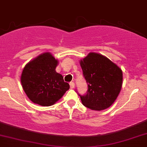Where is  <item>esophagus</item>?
<instances>
[{
    "instance_id": "obj_1",
    "label": "esophagus",
    "mask_w": 147,
    "mask_h": 147,
    "mask_svg": "<svg viewBox=\"0 0 147 147\" xmlns=\"http://www.w3.org/2000/svg\"><path fill=\"white\" fill-rule=\"evenodd\" d=\"M69 85H70L71 88H74V86H75V85H74V82H70V83H69Z\"/></svg>"
}]
</instances>
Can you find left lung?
Returning a JSON list of instances; mask_svg holds the SVG:
<instances>
[{
  "mask_svg": "<svg viewBox=\"0 0 147 147\" xmlns=\"http://www.w3.org/2000/svg\"><path fill=\"white\" fill-rule=\"evenodd\" d=\"M80 64L88 84L86 94H78L83 105L94 110L110 107L122 88V70L107 57L97 53H90Z\"/></svg>",
  "mask_w": 147,
  "mask_h": 147,
  "instance_id": "8db88e82",
  "label": "left lung"
}]
</instances>
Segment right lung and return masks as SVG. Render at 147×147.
Returning a JSON list of instances; mask_svg holds the SVG:
<instances>
[{"mask_svg": "<svg viewBox=\"0 0 147 147\" xmlns=\"http://www.w3.org/2000/svg\"><path fill=\"white\" fill-rule=\"evenodd\" d=\"M58 61L50 53H44L29 62L21 75L24 91L34 103L50 106L69 89L62 75L56 72Z\"/></svg>", "mask_w": 147, "mask_h": 147, "instance_id": "add662e5", "label": "right lung"}]
</instances>
